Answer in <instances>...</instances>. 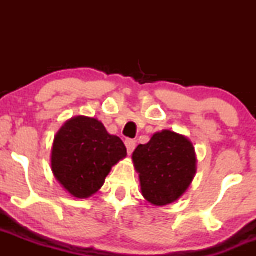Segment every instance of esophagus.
Returning <instances> with one entry per match:
<instances>
[{
	"instance_id": "obj_1",
	"label": "esophagus",
	"mask_w": 256,
	"mask_h": 256,
	"mask_svg": "<svg viewBox=\"0 0 256 256\" xmlns=\"http://www.w3.org/2000/svg\"><path fill=\"white\" fill-rule=\"evenodd\" d=\"M125 146H126V149H128V154H132V152H134V148H136V140H125Z\"/></svg>"
}]
</instances>
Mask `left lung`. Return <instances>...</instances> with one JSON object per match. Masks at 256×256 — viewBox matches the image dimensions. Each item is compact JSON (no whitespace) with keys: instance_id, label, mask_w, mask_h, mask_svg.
I'll return each instance as SVG.
<instances>
[{"instance_id":"obj_1","label":"left lung","mask_w":256,"mask_h":256,"mask_svg":"<svg viewBox=\"0 0 256 256\" xmlns=\"http://www.w3.org/2000/svg\"><path fill=\"white\" fill-rule=\"evenodd\" d=\"M132 161L143 198L152 206H166L180 198L198 170L192 140L171 130L156 132L146 144L138 146Z\"/></svg>"}]
</instances>
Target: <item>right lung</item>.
<instances>
[{"instance_id": "obj_1", "label": "right lung", "mask_w": 256, "mask_h": 256, "mask_svg": "<svg viewBox=\"0 0 256 256\" xmlns=\"http://www.w3.org/2000/svg\"><path fill=\"white\" fill-rule=\"evenodd\" d=\"M126 146L101 122L79 116L67 120L54 137L52 171L70 195L88 198L104 184L112 167L126 158Z\"/></svg>"}]
</instances>
